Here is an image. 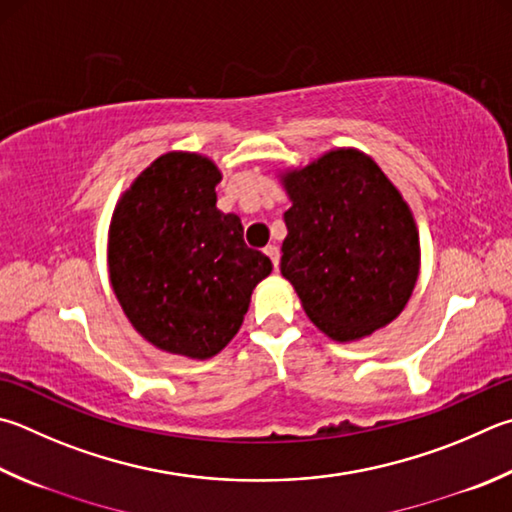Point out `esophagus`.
<instances>
[{"label":"esophagus","instance_id":"34e87169","mask_svg":"<svg viewBox=\"0 0 512 512\" xmlns=\"http://www.w3.org/2000/svg\"><path fill=\"white\" fill-rule=\"evenodd\" d=\"M264 253L271 257V262H273V266L277 268V264H280V248H277L275 244H268L266 248H264Z\"/></svg>","mask_w":512,"mask_h":512}]
</instances>
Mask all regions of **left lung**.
Returning a JSON list of instances; mask_svg holds the SVG:
<instances>
[{"label":"left lung","instance_id":"obj_1","mask_svg":"<svg viewBox=\"0 0 512 512\" xmlns=\"http://www.w3.org/2000/svg\"><path fill=\"white\" fill-rule=\"evenodd\" d=\"M282 275L313 324L338 342L365 338L405 309L418 277V232L383 170L358 150L284 174Z\"/></svg>","mask_w":512,"mask_h":512}]
</instances>
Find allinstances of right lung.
<instances>
[{
	"instance_id": "obj_1",
	"label": "right lung",
	"mask_w": 512,
	"mask_h": 512,
	"mask_svg": "<svg viewBox=\"0 0 512 512\" xmlns=\"http://www.w3.org/2000/svg\"><path fill=\"white\" fill-rule=\"evenodd\" d=\"M221 174L206 156L156 159L118 201L109 277L129 322L154 347L210 358L235 338L271 259L217 210Z\"/></svg>"
}]
</instances>
